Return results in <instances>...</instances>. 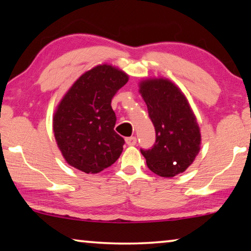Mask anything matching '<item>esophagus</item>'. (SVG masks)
I'll return each instance as SVG.
<instances>
[{
  "instance_id": "34e87169",
  "label": "esophagus",
  "mask_w": 251,
  "mask_h": 251,
  "mask_svg": "<svg viewBox=\"0 0 251 251\" xmlns=\"http://www.w3.org/2000/svg\"><path fill=\"white\" fill-rule=\"evenodd\" d=\"M125 142L128 146H134L137 144V139H136V137H126Z\"/></svg>"
}]
</instances>
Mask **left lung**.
I'll return each mask as SVG.
<instances>
[{
    "label": "left lung",
    "instance_id": "left-lung-1",
    "mask_svg": "<svg viewBox=\"0 0 251 251\" xmlns=\"http://www.w3.org/2000/svg\"><path fill=\"white\" fill-rule=\"evenodd\" d=\"M139 92L156 133L154 145L141 148L148 168L161 177L185 172L201 148V131L186 97L163 78L145 80Z\"/></svg>",
    "mask_w": 251,
    "mask_h": 251
}]
</instances>
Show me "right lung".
Here are the masks:
<instances>
[{
	"label": "right lung",
	"mask_w": 251,
	"mask_h": 251,
	"mask_svg": "<svg viewBox=\"0 0 251 251\" xmlns=\"http://www.w3.org/2000/svg\"><path fill=\"white\" fill-rule=\"evenodd\" d=\"M127 80L124 72L99 65L80 76L59 103L53 129L71 166L97 174L121 156L125 141L114 130L116 115L110 103Z\"/></svg>",
	"instance_id": "add662e5"
}]
</instances>
